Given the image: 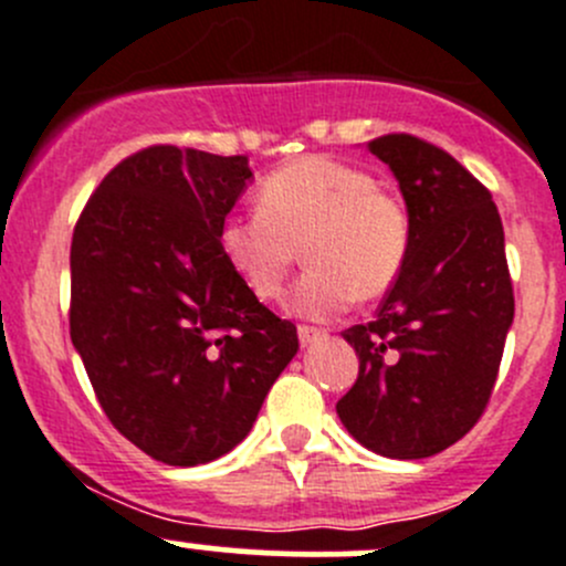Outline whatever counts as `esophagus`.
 I'll return each instance as SVG.
<instances>
[{"label":"esophagus","instance_id":"34e87169","mask_svg":"<svg viewBox=\"0 0 566 566\" xmlns=\"http://www.w3.org/2000/svg\"><path fill=\"white\" fill-rule=\"evenodd\" d=\"M323 336H325L323 328H312V325H298V339H301V345H304V347H310L312 342L323 339Z\"/></svg>","mask_w":566,"mask_h":566}]
</instances>
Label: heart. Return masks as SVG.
Instances as JSON below:
<instances>
[{
  "mask_svg": "<svg viewBox=\"0 0 566 566\" xmlns=\"http://www.w3.org/2000/svg\"><path fill=\"white\" fill-rule=\"evenodd\" d=\"M243 287L276 301L304 249L306 273L290 293V312L325 319L353 298H378L397 282L410 249L405 205L353 164L306 156L268 175L256 213L227 219L219 230Z\"/></svg>",
  "mask_w": 566,
  "mask_h": 566,
  "instance_id": "obj_1",
  "label": "heart"
}]
</instances>
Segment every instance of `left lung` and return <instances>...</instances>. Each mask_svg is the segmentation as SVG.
Here are the masks:
<instances>
[{"label":"left lung","instance_id":"8db88e82","mask_svg":"<svg viewBox=\"0 0 566 566\" xmlns=\"http://www.w3.org/2000/svg\"><path fill=\"white\" fill-rule=\"evenodd\" d=\"M367 150L397 177L410 249L373 323L342 334L358 378L336 413L373 452L421 460L476 424L499 378L515 317L504 227L488 188L441 147L386 134Z\"/></svg>","mask_w":566,"mask_h":566}]
</instances>
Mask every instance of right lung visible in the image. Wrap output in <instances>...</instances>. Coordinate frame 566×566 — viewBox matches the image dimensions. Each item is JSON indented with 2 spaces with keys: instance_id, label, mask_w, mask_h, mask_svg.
<instances>
[{
  "instance_id": "1",
  "label": "right lung",
  "mask_w": 566,
  "mask_h": 566,
  "mask_svg": "<svg viewBox=\"0 0 566 566\" xmlns=\"http://www.w3.org/2000/svg\"><path fill=\"white\" fill-rule=\"evenodd\" d=\"M249 180L247 156L153 145L101 180L73 230V347L108 421L167 465L235 449L298 353L295 325L221 254Z\"/></svg>"
}]
</instances>
